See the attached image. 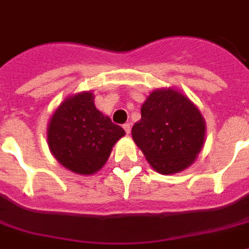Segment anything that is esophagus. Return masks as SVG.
I'll list each match as a JSON object with an SVG mask.
<instances>
[{"mask_svg": "<svg viewBox=\"0 0 249 249\" xmlns=\"http://www.w3.org/2000/svg\"><path fill=\"white\" fill-rule=\"evenodd\" d=\"M123 128H124V131H126L127 135L131 132V124H129V123H124V124H123Z\"/></svg>", "mask_w": 249, "mask_h": 249, "instance_id": "esophagus-1", "label": "esophagus"}]
</instances>
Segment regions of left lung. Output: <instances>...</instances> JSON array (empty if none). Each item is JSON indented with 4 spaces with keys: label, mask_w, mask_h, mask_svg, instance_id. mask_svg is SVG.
Masks as SVG:
<instances>
[{
    "label": "left lung",
    "mask_w": 249,
    "mask_h": 249,
    "mask_svg": "<svg viewBox=\"0 0 249 249\" xmlns=\"http://www.w3.org/2000/svg\"><path fill=\"white\" fill-rule=\"evenodd\" d=\"M132 137L146 160L163 175L189 167L203 148L205 122L193 102L176 89H156L142 104Z\"/></svg>",
    "instance_id": "1"
}]
</instances>
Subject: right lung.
I'll return each instance as SVG.
<instances>
[{"mask_svg": "<svg viewBox=\"0 0 249 249\" xmlns=\"http://www.w3.org/2000/svg\"><path fill=\"white\" fill-rule=\"evenodd\" d=\"M92 92L68 97L49 121L48 143L52 154L64 167L92 175L107 162L112 147L124 136V129L114 124L94 106Z\"/></svg>", "mask_w": 249, "mask_h": 249, "instance_id": "right-lung-1", "label": "right lung"}]
</instances>
